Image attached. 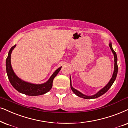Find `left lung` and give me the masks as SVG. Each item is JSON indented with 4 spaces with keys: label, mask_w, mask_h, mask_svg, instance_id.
<instances>
[{
    "label": "left lung",
    "mask_w": 128,
    "mask_h": 128,
    "mask_svg": "<svg viewBox=\"0 0 128 128\" xmlns=\"http://www.w3.org/2000/svg\"><path fill=\"white\" fill-rule=\"evenodd\" d=\"M109 47H110L111 50H112V52L113 53V54H114V59H115V67H114V74H113V76H112V78L110 79V81H109V82L108 83L106 84V86H105L104 88L101 89L100 90H99L98 92L97 93V94H94V95L93 96H86L84 95V94H82V93H80V92H79L78 90H76L75 89H74V88L72 86V84H71V80H70V88H71V89H72V90L74 92V94H75L76 95L80 97V98H84V99H94V98H98L99 96H102V94H104V93H106L107 92L108 90H109V89L111 87V86L112 85V84H114V81L116 79V76H117V74H118V64H117V56H116V52L114 51V50L113 49V48L112 47V44H111V43L109 44Z\"/></svg>",
    "instance_id": "left-lung-1"
}]
</instances>
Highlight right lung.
<instances>
[{
  "mask_svg": "<svg viewBox=\"0 0 128 128\" xmlns=\"http://www.w3.org/2000/svg\"><path fill=\"white\" fill-rule=\"evenodd\" d=\"M16 46L14 45L10 49L9 54H8V58H6V72L8 76L9 80L12 84V85L13 86L14 89H16L18 92L24 94L26 95L29 96H38L40 95L46 94L50 90L52 87L53 80L54 77L57 75L59 71L60 70L61 68L56 70L54 73V74L51 76L50 79L48 80V82L43 84H30V83L26 82L20 79L16 75L14 72H13L12 68L11 66L10 63V56L12 52L13 49H14Z\"/></svg>",
  "mask_w": 128,
  "mask_h": 128,
  "instance_id": "1",
  "label": "right lung"
}]
</instances>
